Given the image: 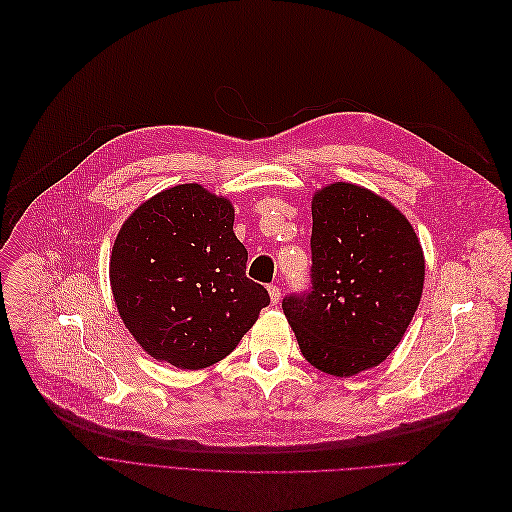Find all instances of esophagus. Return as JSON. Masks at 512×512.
Instances as JSON below:
<instances>
[{"mask_svg": "<svg viewBox=\"0 0 512 512\" xmlns=\"http://www.w3.org/2000/svg\"><path fill=\"white\" fill-rule=\"evenodd\" d=\"M269 296H271V304L277 306L281 300V289L277 285H269Z\"/></svg>", "mask_w": 512, "mask_h": 512, "instance_id": "esophagus-1", "label": "esophagus"}]
</instances>
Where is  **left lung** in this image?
<instances>
[{"mask_svg":"<svg viewBox=\"0 0 512 512\" xmlns=\"http://www.w3.org/2000/svg\"><path fill=\"white\" fill-rule=\"evenodd\" d=\"M312 291L283 300L304 358L333 377L381 364L415 316L425 256L408 218L356 183L312 196Z\"/></svg>","mask_w":512,"mask_h":512,"instance_id":"obj_1","label":"left lung"}]
</instances>
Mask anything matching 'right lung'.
<instances>
[{
  "label": "right lung",
  "instance_id": "1",
  "mask_svg": "<svg viewBox=\"0 0 512 512\" xmlns=\"http://www.w3.org/2000/svg\"><path fill=\"white\" fill-rule=\"evenodd\" d=\"M235 208L198 183L168 187L133 210L110 254V287L143 352L177 369H206L235 350L269 306L246 277Z\"/></svg>",
  "mask_w": 512,
  "mask_h": 512
}]
</instances>
